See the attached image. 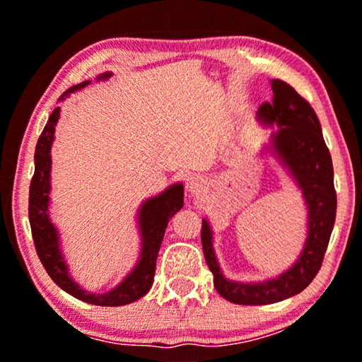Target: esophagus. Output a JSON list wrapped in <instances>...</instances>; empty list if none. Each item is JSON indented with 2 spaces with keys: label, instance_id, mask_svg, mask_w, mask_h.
<instances>
[{
  "label": "esophagus",
  "instance_id": "1",
  "mask_svg": "<svg viewBox=\"0 0 362 362\" xmlns=\"http://www.w3.org/2000/svg\"><path fill=\"white\" fill-rule=\"evenodd\" d=\"M187 189L191 191V194H197L202 189V180L199 176H191L187 180Z\"/></svg>",
  "mask_w": 362,
  "mask_h": 362
}]
</instances>
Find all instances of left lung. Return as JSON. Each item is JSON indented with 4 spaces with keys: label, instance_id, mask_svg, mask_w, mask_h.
<instances>
[{
    "label": "left lung",
    "instance_id": "obj_1",
    "mask_svg": "<svg viewBox=\"0 0 362 362\" xmlns=\"http://www.w3.org/2000/svg\"><path fill=\"white\" fill-rule=\"evenodd\" d=\"M272 90L274 100L262 103L259 118L280 127L272 138L274 150L303 191L308 206V239L296 264L279 279L239 284L222 275L212 249L211 227L202 221V252L214 275L217 293L237 305H270L303 291L321 269L336 217L333 161L318 117L290 83L274 78Z\"/></svg>",
    "mask_w": 362,
    "mask_h": 362
}]
</instances>
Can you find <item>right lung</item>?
Returning a JSON list of instances; mask_svg holds the SVG:
<instances>
[{"label": "right lung", "instance_id": "right-lung-1", "mask_svg": "<svg viewBox=\"0 0 362 362\" xmlns=\"http://www.w3.org/2000/svg\"><path fill=\"white\" fill-rule=\"evenodd\" d=\"M112 74L105 72L98 81L108 78ZM88 81L77 83L64 92V98L69 93L86 87ZM59 112L61 107L54 108V112L49 117V120L44 127V130L39 136L36 153H34V176L29 186V224H31L33 240L36 247L37 257L49 276L54 280V284L61 286L69 295L86 301L90 305L98 306H122L128 305L132 301L141 298L148 293V290L153 285V276L156 270L158 250H160L163 237L168 222L177 211L181 209L185 201H182V186L176 185L166 189L163 194L148 199L140 209V229H141V259L138 262L135 269L125 280L122 281L117 288L103 295L88 293L82 290L71 276H69L66 260L62 259L61 249H59V237L56 227L52 226L47 214L49 206V191H51V148L54 141V132H56V123L59 120Z\"/></svg>", "mask_w": 362, "mask_h": 362}]
</instances>
